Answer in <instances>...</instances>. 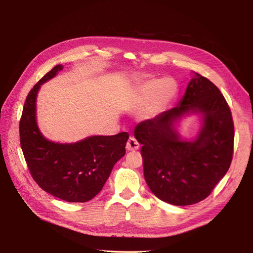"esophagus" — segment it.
<instances>
[{
  "label": "esophagus",
  "instance_id": "esophagus-1",
  "mask_svg": "<svg viewBox=\"0 0 253 253\" xmlns=\"http://www.w3.org/2000/svg\"><path fill=\"white\" fill-rule=\"evenodd\" d=\"M139 149V143L136 141L134 137H129L126 142V150L127 151H135Z\"/></svg>",
  "mask_w": 253,
  "mask_h": 253
}]
</instances>
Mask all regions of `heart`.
<instances>
[{
    "label": "heart",
    "mask_w": 253,
    "mask_h": 253,
    "mask_svg": "<svg viewBox=\"0 0 253 253\" xmlns=\"http://www.w3.org/2000/svg\"><path fill=\"white\" fill-rule=\"evenodd\" d=\"M172 84H171L170 83ZM176 95V85L169 78L148 80L137 87L132 96V104L140 106L147 103L145 117H154L162 113Z\"/></svg>",
    "instance_id": "obj_1"
}]
</instances>
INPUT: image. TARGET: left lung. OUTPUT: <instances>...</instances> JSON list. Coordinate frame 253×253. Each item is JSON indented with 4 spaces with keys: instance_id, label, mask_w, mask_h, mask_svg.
<instances>
[{
    "instance_id": "obj_1",
    "label": "left lung",
    "mask_w": 253,
    "mask_h": 253,
    "mask_svg": "<svg viewBox=\"0 0 253 253\" xmlns=\"http://www.w3.org/2000/svg\"><path fill=\"white\" fill-rule=\"evenodd\" d=\"M191 114L200 116L201 127L187 140L178 126ZM134 136L142 144L144 179L152 193L175 206L194 205L209 196L232 160L230 109L219 89L195 72L178 104L140 122Z\"/></svg>"
}]
</instances>
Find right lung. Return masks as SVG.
Listing matches in <instances>:
<instances>
[{"label":"right lung","mask_w":253,"mask_h":253,"mask_svg":"<svg viewBox=\"0 0 253 253\" xmlns=\"http://www.w3.org/2000/svg\"><path fill=\"white\" fill-rule=\"evenodd\" d=\"M52 68L29 91L20 121V141L28 169L45 192L70 203H85L102 190L114 165L126 154L128 134L89 136L72 143L48 140L37 124V96L43 83L56 77Z\"/></svg>","instance_id":"1"}]
</instances>
